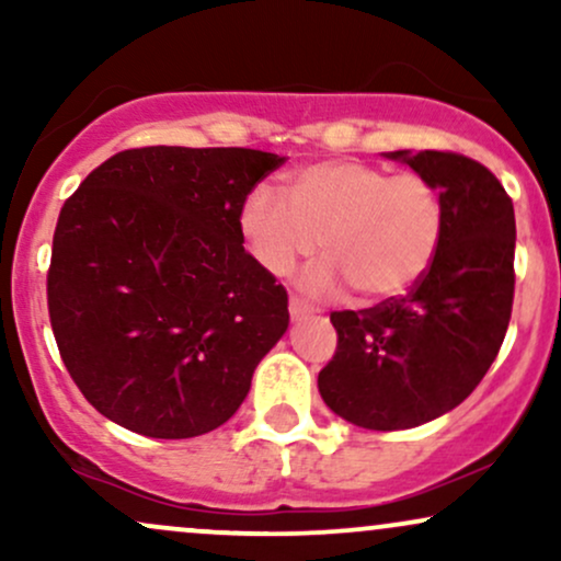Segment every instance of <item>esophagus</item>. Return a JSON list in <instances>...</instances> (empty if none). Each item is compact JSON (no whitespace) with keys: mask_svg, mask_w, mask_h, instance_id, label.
I'll list each match as a JSON object with an SVG mask.
<instances>
[{"mask_svg":"<svg viewBox=\"0 0 561 561\" xmlns=\"http://www.w3.org/2000/svg\"><path fill=\"white\" fill-rule=\"evenodd\" d=\"M308 313H311V308H308L306 302H302L300 298H295V295H293V298H289V317L298 321L302 317H308Z\"/></svg>","mask_w":561,"mask_h":561,"instance_id":"1","label":"esophagus"}]
</instances>
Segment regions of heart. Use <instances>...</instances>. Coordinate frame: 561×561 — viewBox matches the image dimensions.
Here are the masks:
<instances>
[{
  "instance_id": "heart-1",
  "label": "heart",
  "mask_w": 561,
  "mask_h": 561,
  "mask_svg": "<svg viewBox=\"0 0 561 561\" xmlns=\"http://www.w3.org/2000/svg\"><path fill=\"white\" fill-rule=\"evenodd\" d=\"M287 197L259 184L240 205V234L255 263L289 276L319 250L306 274L308 295H334L345 285L366 302L403 295L433 266L446 227L440 190L424 173L366 160L330 158L287 176Z\"/></svg>"
}]
</instances>
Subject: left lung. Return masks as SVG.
Returning <instances> with one entry per match:
<instances>
[{
	"label": "left lung",
	"instance_id": "1",
	"mask_svg": "<svg viewBox=\"0 0 561 561\" xmlns=\"http://www.w3.org/2000/svg\"><path fill=\"white\" fill-rule=\"evenodd\" d=\"M440 190L446 227L409 295L332 311L337 351L319 392L366 430H409L456 409L499 356L514 300V205L485 165L459 152H388Z\"/></svg>",
	"mask_w": 561,
	"mask_h": 561
}]
</instances>
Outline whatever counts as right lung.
Masks as SVG:
<instances>
[{
	"instance_id": "obj_1",
	"label": "right lung",
	"mask_w": 561,
	"mask_h": 561,
	"mask_svg": "<svg viewBox=\"0 0 561 561\" xmlns=\"http://www.w3.org/2000/svg\"><path fill=\"white\" fill-rule=\"evenodd\" d=\"M285 158L137 147L62 205L47 272L60 358L102 416L182 440L240 409L287 332V289L242 248L240 205Z\"/></svg>"
}]
</instances>
